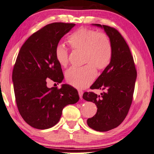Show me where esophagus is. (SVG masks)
Segmentation results:
<instances>
[{
    "label": "esophagus",
    "instance_id": "esophagus-1",
    "mask_svg": "<svg viewBox=\"0 0 154 154\" xmlns=\"http://www.w3.org/2000/svg\"><path fill=\"white\" fill-rule=\"evenodd\" d=\"M78 94H79V96L80 98H82V96H83V91L82 90H78Z\"/></svg>",
    "mask_w": 154,
    "mask_h": 154
}]
</instances>
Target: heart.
Instances as JSON below:
<instances>
[{"label":"heart","instance_id":"1","mask_svg":"<svg viewBox=\"0 0 154 154\" xmlns=\"http://www.w3.org/2000/svg\"><path fill=\"white\" fill-rule=\"evenodd\" d=\"M68 42L75 51H83V63L80 68H71L66 72V79L71 86L78 88L87 87L96 76V69L102 70L109 66L112 56V45L107 34L98 33L87 28H79L68 37ZM58 64H68V51L62 46L56 50Z\"/></svg>","mask_w":154,"mask_h":154}]
</instances>
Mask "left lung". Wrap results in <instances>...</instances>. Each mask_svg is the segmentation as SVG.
Masks as SVG:
<instances>
[{
	"label": "left lung",
	"mask_w": 154,
	"mask_h": 154,
	"mask_svg": "<svg viewBox=\"0 0 154 154\" xmlns=\"http://www.w3.org/2000/svg\"><path fill=\"white\" fill-rule=\"evenodd\" d=\"M93 25L105 30L112 42V56L109 66L91 86L103 92L100 95L84 92L83 98L93 102L98 108L96 114L87 119L88 125L95 131L105 132L119 126L128 113L137 71L128 45L119 32L108 26Z\"/></svg>",
	"instance_id": "8db88e82"
}]
</instances>
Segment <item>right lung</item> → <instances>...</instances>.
<instances>
[{
	"label": "right lung",
	"mask_w": 154,
	"mask_h": 154,
	"mask_svg": "<svg viewBox=\"0 0 154 154\" xmlns=\"http://www.w3.org/2000/svg\"><path fill=\"white\" fill-rule=\"evenodd\" d=\"M75 26L62 22L45 26L27 39L17 56L12 72L17 108L23 120L35 128L53 127L64 107L79 99L72 86L48 88L46 80L61 83L63 79L56 50L60 39Z\"/></svg>",
	"instance_id": "1"
}]
</instances>
